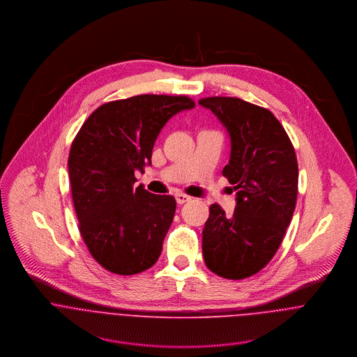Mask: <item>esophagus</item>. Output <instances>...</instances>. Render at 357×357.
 I'll use <instances>...</instances> for the list:
<instances>
[{"mask_svg":"<svg viewBox=\"0 0 357 357\" xmlns=\"http://www.w3.org/2000/svg\"><path fill=\"white\" fill-rule=\"evenodd\" d=\"M176 201H177V204H185V202H188V201H191V197H188V195H185V194H176Z\"/></svg>","mask_w":357,"mask_h":357,"instance_id":"esophagus-1","label":"esophagus"}]
</instances>
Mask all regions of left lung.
I'll return each mask as SVG.
<instances>
[{
	"instance_id": "8db88e82",
	"label": "left lung",
	"mask_w": 357,
	"mask_h": 357,
	"mask_svg": "<svg viewBox=\"0 0 357 357\" xmlns=\"http://www.w3.org/2000/svg\"><path fill=\"white\" fill-rule=\"evenodd\" d=\"M199 104L229 135L222 176L236 191L232 215L210 206L202 232L204 262L215 275L239 280L259 272L283 241L297 202V158L286 130L266 108L238 98H207Z\"/></svg>"
}]
</instances>
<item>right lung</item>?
<instances>
[{
	"mask_svg": "<svg viewBox=\"0 0 357 357\" xmlns=\"http://www.w3.org/2000/svg\"><path fill=\"white\" fill-rule=\"evenodd\" d=\"M194 107L187 96L165 95L107 102L74 139L68 156L74 208L89 253L107 271L135 275L158 261L176 201L135 187V172L151 165L166 122Z\"/></svg>",
	"mask_w": 357,
	"mask_h": 357,
	"instance_id": "obj_1",
	"label": "right lung"
}]
</instances>
